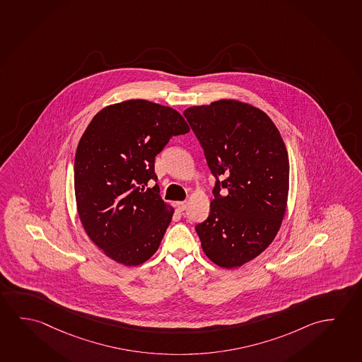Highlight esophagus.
<instances>
[{"mask_svg": "<svg viewBox=\"0 0 362 362\" xmlns=\"http://www.w3.org/2000/svg\"><path fill=\"white\" fill-rule=\"evenodd\" d=\"M186 206H187L186 201H178V202H176V209H177L178 211H184Z\"/></svg>", "mask_w": 362, "mask_h": 362, "instance_id": "1", "label": "esophagus"}]
</instances>
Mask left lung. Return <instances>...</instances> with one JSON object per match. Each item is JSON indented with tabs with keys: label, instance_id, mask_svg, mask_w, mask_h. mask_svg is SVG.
Wrapping results in <instances>:
<instances>
[{
	"label": "left lung",
	"instance_id": "8db88e82",
	"mask_svg": "<svg viewBox=\"0 0 362 362\" xmlns=\"http://www.w3.org/2000/svg\"><path fill=\"white\" fill-rule=\"evenodd\" d=\"M216 180L205 221L196 225L207 258L226 269L269 247L287 206L289 160L276 124L263 110L218 100L184 112Z\"/></svg>",
	"mask_w": 362,
	"mask_h": 362
}]
</instances>
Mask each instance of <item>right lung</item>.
I'll return each instance as SVG.
<instances>
[{"instance_id":"1","label":"right lung","mask_w":362,"mask_h":362,"mask_svg":"<svg viewBox=\"0 0 362 362\" xmlns=\"http://www.w3.org/2000/svg\"><path fill=\"white\" fill-rule=\"evenodd\" d=\"M189 131L178 112L144 99L108 105L83 133L74 162L78 214L88 236L117 263L134 267L160 247L173 207L160 196L156 156Z\"/></svg>"}]
</instances>
